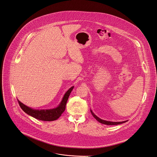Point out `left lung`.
Returning <instances> with one entry per match:
<instances>
[{
	"mask_svg": "<svg viewBox=\"0 0 157 157\" xmlns=\"http://www.w3.org/2000/svg\"><path fill=\"white\" fill-rule=\"evenodd\" d=\"M90 112H91V113L92 115H93V117H94V118L99 123L103 124H105V125H118V124H123V123H124L125 122L128 121L127 120V121H121V122H113V121H105V120H102L101 118H99V117H98L94 113L92 112V110L90 109Z\"/></svg>",
	"mask_w": 157,
	"mask_h": 157,
	"instance_id": "left-lung-1",
	"label": "left lung"
}]
</instances>
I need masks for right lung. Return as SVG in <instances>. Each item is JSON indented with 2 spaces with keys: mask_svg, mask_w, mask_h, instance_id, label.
Masks as SVG:
<instances>
[{
  "mask_svg": "<svg viewBox=\"0 0 157 157\" xmlns=\"http://www.w3.org/2000/svg\"><path fill=\"white\" fill-rule=\"evenodd\" d=\"M74 86L70 87L63 95L62 101L58 107L50 109H34L31 107H29L23 103H22L18 99V102L20 107L27 114L29 115L32 117L41 121H55L58 119L62 115L65 109L66 104L68 100V98L73 89Z\"/></svg>",
  "mask_w": 157,
  "mask_h": 157,
  "instance_id": "obj_1",
  "label": "right lung"
}]
</instances>
